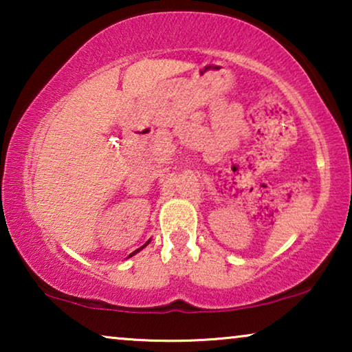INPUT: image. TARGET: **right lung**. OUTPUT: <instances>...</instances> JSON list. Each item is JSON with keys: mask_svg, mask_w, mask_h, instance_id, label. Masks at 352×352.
<instances>
[{"mask_svg": "<svg viewBox=\"0 0 352 352\" xmlns=\"http://www.w3.org/2000/svg\"><path fill=\"white\" fill-rule=\"evenodd\" d=\"M146 245H148V242H147V243H146ZM146 245H144V247H146ZM144 247H141V248H139V250H142V248H144ZM139 250H136V252H133V254H136V253H138V252H139ZM133 254H129V256H133Z\"/></svg>", "mask_w": 352, "mask_h": 352, "instance_id": "1", "label": "right lung"}]
</instances>
